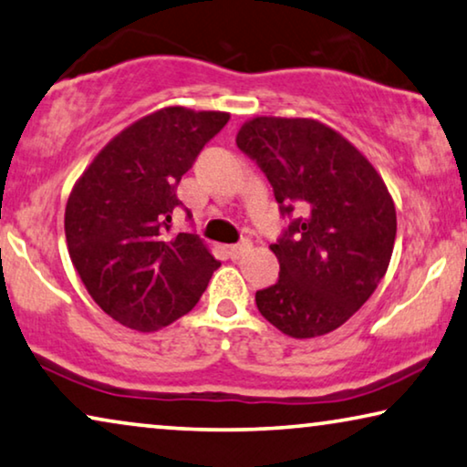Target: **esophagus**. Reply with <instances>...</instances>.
I'll list each match as a JSON object with an SVG mask.
<instances>
[{
	"label": "esophagus",
	"mask_w": 467,
	"mask_h": 467,
	"mask_svg": "<svg viewBox=\"0 0 467 467\" xmlns=\"http://www.w3.org/2000/svg\"><path fill=\"white\" fill-rule=\"evenodd\" d=\"M250 250H253V242L250 240H242L240 244H234V246H229V254H232V259H242V256H246Z\"/></svg>",
	"instance_id": "1"
}]
</instances>
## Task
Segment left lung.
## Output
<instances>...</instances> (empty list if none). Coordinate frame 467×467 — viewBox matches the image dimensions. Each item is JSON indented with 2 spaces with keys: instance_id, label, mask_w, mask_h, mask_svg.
<instances>
[{
  "instance_id": "1",
  "label": "left lung",
  "mask_w": 467,
  "mask_h": 467,
  "mask_svg": "<svg viewBox=\"0 0 467 467\" xmlns=\"http://www.w3.org/2000/svg\"><path fill=\"white\" fill-rule=\"evenodd\" d=\"M235 143L265 172L282 214L303 211L269 246L280 278L256 290V307L293 339L333 333L388 272L396 240L388 185L341 132L312 118L256 116Z\"/></svg>"
}]
</instances>
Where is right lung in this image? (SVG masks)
Returning a JSON list of instances; mask_svg holds the SVG:
<instances>
[{
	"instance_id": "add662e5",
	"label": "right lung",
	"mask_w": 467,
	"mask_h": 467,
	"mask_svg": "<svg viewBox=\"0 0 467 467\" xmlns=\"http://www.w3.org/2000/svg\"><path fill=\"white\" fill-rule=\"evenodd\" d=\"M225 111L164 107L116 134L73 185L65 235L88 295L113 320L153 333L192 312L221 265L195 234H171L177 185Z\"/></svg>"
}]
</instances>
